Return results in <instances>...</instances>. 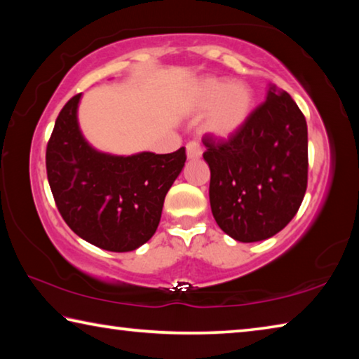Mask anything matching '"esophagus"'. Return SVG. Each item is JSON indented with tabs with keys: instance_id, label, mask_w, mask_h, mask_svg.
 <instances>
[{
	"instance_id": "obj_1",
	"label": "esophagus",
	"mask_w": 359,
	"mask_h": 359,
	"mask_svg": "<svg viewBox=\"0 0 359 359\" xmlns=\"http://www.w3.org/2000/svg\"><path fill=\"white\" fill-rule=\"evenodd\" d=\"M201 155H203V147L198 141H190L187 144V156L190 158V160L199 158Z\"/></svg>"
}]
</instances>
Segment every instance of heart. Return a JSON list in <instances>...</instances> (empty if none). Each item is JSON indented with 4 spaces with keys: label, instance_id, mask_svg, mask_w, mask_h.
I'll list each match as a JSON object with an SVG mask.
<instances>
[{
    "label": "heart",
    "instance_id": "obj_1",
    "mask_svg": "<svg viewBox=\"0 0 359 359\" xmlns=\"http://www.w3.org/2000/svg\"><path fill=\"white\" fill-rule=\"evenodd\" d=\"M194 106L209 111L205 128L217 136H231L245 123L253 106V92L245 82L208 77L199 82Z\"/></svg>",
    "mask_w": 359,
    "mask_h": 359
}]
</instances>
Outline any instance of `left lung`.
I'll use <instances>...</instances> for the list:
<instances>
[{
    "mask_svg": "<svg viewBox=\"0 0 359 359\" xmlns=\"http://www.w3.org/2000/svg\"><path fill=\"white\" fill-rule=\"evenodd\" d=\"M209 198L218 226L236 241L258 242L291 222L307 190V123L287 92L269 88L228 139L204 135Z\"/></svg>",
    "mask_w": 359,
    "mask_h": 359,
    "instance_id": "8db88e82",
    "label": "left lung"
}]
</instances>
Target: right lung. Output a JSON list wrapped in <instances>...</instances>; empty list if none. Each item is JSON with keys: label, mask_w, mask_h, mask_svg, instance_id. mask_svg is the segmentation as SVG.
Wrapping results in <instances>:
<instances>
[{"label": "right lung", "mask_w": 359, "mask_h": 359, "mask_svg": "<svg viewBox=\"0 0 359 359\" xmlns=\"http://www.w3.org/2000/svg\"><path fill=\"white\" fill-rule=\"evenodd\" d=\"M81 93L66 102L47 142L46 169L57 209L83 241L131 252L155 234L163 203L185 165V147L112 156L85 142L77 125Z\"/></svg>", "instance_id": "add662e5"}]
</instances>
